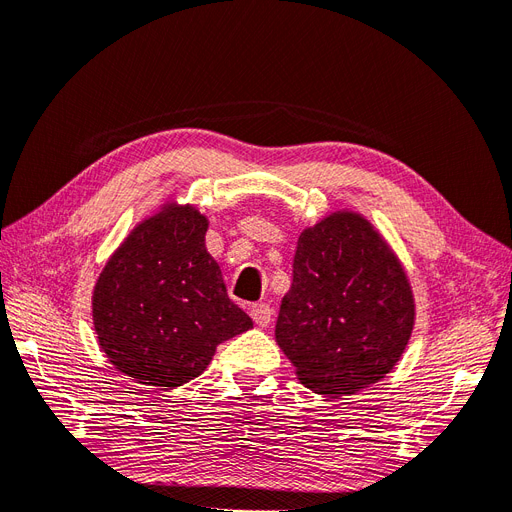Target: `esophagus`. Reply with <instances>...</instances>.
<instances>
[{
    "instance_id": "esophagus-1",
    "label": "esophagus",
    "mask_w": 512,
    "mask_h": 512,
    "mask_svg": "<svg viewBox=\"0 0 512 512\" xmlns=\"http://www.w3.org/2000/svg\"><path fill=\"white\" fill-rule=\"evenodd\" d=\"M250 315H252V319H254V323H256V325H260V327H267V325L271 323L273 311H271V306H269V304L260 302V304H252V306H250Z\"/></svg>"
}]
</instances>
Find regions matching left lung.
Wrapping results in <instances>:
<instances>
[{"label": "left lung", "instance_id": "8db88e82", "mask_svg": "<svg viewBox=\"0 0 512 512\" xmlns=\"http://www.w3.org/2000/svg\"><path fill=\"white\" fill-rule=\"evenodd\" d=\"M275 340L298 380L327 397L380 382L410 342L416 304L399 258L357 212L304 229Z\"/></svg>", "mask_w": 512, "mask_h": 512}]
</instances>
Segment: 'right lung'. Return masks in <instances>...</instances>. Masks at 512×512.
<instances>
[{
	"instance_id": "add662e5",
	"label": "right lung",
	"mask_w": 512,
	"mask_h": 512,
	"mask_svg": "<svg viewBox=\"0 0 512 512\" xmlns=\"http://www.w3.org/2000/svg\"><path fill=\"white\" fill-rule=\"evenodd\" d=\"M206 231L199 210L166 203L124 239L94 285L100 349L138 384L182 386L206 370L220 342L252 327L227 294Z\"/></svg>"
}]
</instances>
